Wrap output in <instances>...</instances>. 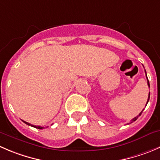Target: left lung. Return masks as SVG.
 Instances as JSON below:
<instances>
[{"mask_svg": "<svg viewBox=\"0 0 160 160\" xmlns=\"http://www.w3.org/2000/svg\"><path fill=\"white\" fill-rule=\"evenodd\" d=\"M145 73H146V71H145ZM146 77H147V74H146ZM147 80H148V77H147ZM148 87H149V88H150V85H149V81H148ZM149 98H150V92H149V93H148V101H147V103H146V105H147V104H148V101H149ZM143 110H144V109H143ZM143 110H142V112H140V113H139V115H138V116H137V117H134V119H132V120H131V123H132V122L135 121L136 119H138V116H141V115H142V112H143Z\"/></svg>", "mask_w": 160, "mask_h": 160, "instance_id": "1", "label": "left lung"}]
</instances>
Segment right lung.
<instances>
[{
	"mask_svg": "<svg viewBox=\"0 0 160 160\" xmlns=\"http://www.w3.org/2000/svg\"><path fill=\"white\" fill-rule=\"evenodd\" d=\"M22 121L24 122V123H26V124L29 125V126H31V127H33V128H37V129H44V128H45V127H41V126H34V125H32V124H30V123H27V122L24 121V120H22Z\"/></svg>",
	"mask_w": 160,
	"mask_h": 160,
	"instance_id": "right-lung-1",
	"label": "right lung"
}]
</instances>
